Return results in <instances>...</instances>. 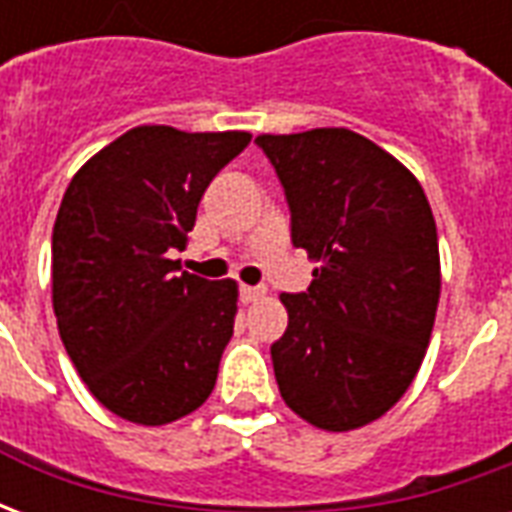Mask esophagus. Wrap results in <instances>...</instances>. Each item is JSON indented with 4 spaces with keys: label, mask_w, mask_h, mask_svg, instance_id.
<instances>
[{
    "label": "esophagus",
    "mask_w": 512,
    "mask_h": 512,
    "mask_svg": "<svg viewBox=\"0 0 512 512\" xmlns=\"http://www.w3.org/2000/svg\"><path fill=\"white\" fill-rule=\"evenodd\" d=\"M266 296V290L257 288V285H241V301L244 304H252V301H260Z\"/></svg>",
    "instance_id": "esophagus-1"
}]
</instances>
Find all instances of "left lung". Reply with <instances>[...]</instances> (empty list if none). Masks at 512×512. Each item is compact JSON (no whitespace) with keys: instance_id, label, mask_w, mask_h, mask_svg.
Wrapping results in <instances>:
<instances>
[{"instance_id":"8db88e82","label":"left lung","mask_w":512,"mask_h":512,"mask_svg":"<svg viewBox=\"0 0 512 512\" xmlns=\"http://www.w3.org/2000/svg\"><path fill=\"white\" fill-rule=\"evenodd\" d=\"M290 211V241L321 268L282 293L271 345L282 400L323 430H354L403 397L439 307L428 197L397 158L348 128L257 136Z\"/></svg>"}]
</instances>
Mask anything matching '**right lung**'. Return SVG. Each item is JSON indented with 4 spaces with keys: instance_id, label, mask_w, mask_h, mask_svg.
<instances>
[{
    "instance_id": "right-lung-1",
    "label": "right lung",
    "mask_w": 512,
    "mask_h": 512,
    "mask_svg": "<svg viewBox=\"0 0 512 512\" xmlns=\"http://www.w3.org/2000/svg\"><path fill=\"white\" fill-rule=\"evenodd\" d=\"M252 136L139 126L95 153L62 197L51 290L62 345L112 414L167 425L200 408L233 337V279L180 271L197 205Z\"/></svg>"
}]
</instances>
